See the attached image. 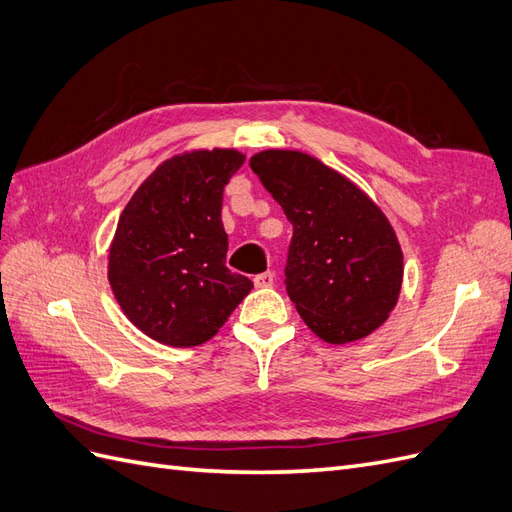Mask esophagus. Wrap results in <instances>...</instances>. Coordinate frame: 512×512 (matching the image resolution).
Segmentation results:
<instances>
[{"label": "esophagus", "mask_w": 512, "mask_h": 512, "mask_svg": "<svg viewBox=\"0 0 512 512\" xmlns=\"http://www.w3.org/2000/svg\"><path fill=\"white\" fill-rule=\"evenodd\" d=\"M273 282H275V275H273L271 271L258 273V275L254 277V284H256V288H271V286H273Z\"/></svg>", "instance_id": "esophagus-1"}]
</instances>
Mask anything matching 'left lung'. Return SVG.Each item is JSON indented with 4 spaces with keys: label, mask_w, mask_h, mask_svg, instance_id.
Wrapping results in <instances>:
<instances>
[{
    "label": "left lung",
    "mask_w": 512,
    "mask_h": 512,
    "mask_svg": "<svg viewBox=\"0 0 512 512\" xmlns=\"http://www.w3.org/2000/svg\"><path fill=\"white\" fill-rule=\"evenodd\" d=\"M250 166L292 224L284 284L307 327L329 344L376 331L404 280V254L384 213L307 153L260 151Z\"/></svg>",
    "instance_id": "left-lung-1"
}]
</instances>
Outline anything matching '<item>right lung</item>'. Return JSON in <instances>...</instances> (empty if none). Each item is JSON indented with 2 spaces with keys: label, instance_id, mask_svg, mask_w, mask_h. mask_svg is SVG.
Instances as JSON below:
<instances>
[{
  "label": "right lung",
  "instance_id": "right-lung-1",
  "mask_svg": "<svg viewBox=\"0 0 512 512\" xmlns=\"http://www.w3.org/2000/svg\"><path fill=\"white\" fill-rule=\"evenodd\" d=\"M243 160L235 149L170 158L121 213L108 282L123 314L160 344H205L254 288L226 267L222 224L224 188Z\"/></svg>",
  "mask_w": 512,
  "mask_h": 512
}]
</instances>
